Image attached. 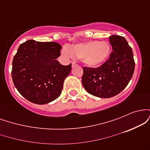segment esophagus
Masks as SVG:
<instances>
[{
  "instance_id": "34e87169",
  "label": "esophagus",
  "mask_w": 150,
  "mask_h": 150,
  "mask_svg": "<svg viewBox=\"0 0 150 150\" xmlns=\"http://www.w3.org/2000/svg\"><path fill=\"white\" fill-rule=\"evenodd\" d=\"M77 64H76V63H72V68H75V66H77Z\"/></svg>"
}]
</instances>
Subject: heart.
I'll use <instances>...</instances> for the list:
<instances>
[{"label": "heart", "mask_w": 150, "mask_h": 150, "mask_svg": "<svg viewBox=\"0 0 150 150\" xmlns=\"http://www.w3.org/2000/svg\"><path fill=\"white\" fill-rule=\"evenodd\" d=\"M111 46L106 42L89 41L78 43L72 46H64L61 50V54L65 58L82 59L87 66L97 68L108 60L111 53Z\"/></svg>", "instance_id": "1"}]
</instances>
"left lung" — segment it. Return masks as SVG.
Instances as JSON below:
<instances>
[{"label": "left lung", "instance_id": "obj_1", "mask_svg": "<svg viewBox=\"0 0 150 150\" xmlns=\"http://www.w3.org/2000/svg\"><path fill=\"white\" fill-rule=\"evenodd\" d=\"M109 42L112 52L104 64L97 68H83L82 85L89 94L100 98L119 94L131 80L135 69L132 49L125 38L112 35Z\"/></svg>", "mask_w": 150, "mask_h": 150}]
</instances>
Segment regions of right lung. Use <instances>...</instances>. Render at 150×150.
Masks as SVG:
<instances>
[{"label": "right lung", "instance_id": "add662e5", "mask_svg": "<svg viewBox=\"0 0 150 150\" xmlns=\"http://www.w3.org/2000/svg\"><path fill=\"white\" fill-rule=\"evenodd\" d=\"M61 46L56 42L28 40L19 46L13 61L12 78L26 99L46 104L59 97L63 82L71 71V63L63 65L56 58Z\"/></svg>", "mask_w": 150, "mask_h": 150}]
</instances>
